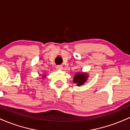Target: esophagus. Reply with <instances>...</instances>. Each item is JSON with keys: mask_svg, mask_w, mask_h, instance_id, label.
<instances>
[{"mask_svg": "<svg viewBox=\"0 0 130 130\" xmlns=\"http://www.w3.org/2000/svg\"><path fill=\"white\" fill-rule=\"evenodd\" d=\"M56 68L57 70H62L63 67H62V65H56Z\"/></svg>", "mask_w": 130, "mask_h": 130, "instance_id": "esophagus-1", "label": "esophagus"}]
</instances>
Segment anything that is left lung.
<instances>
[{
    "instance_id": "8db88e82",
    "label": "left lung",
    "mask_w": 130,
    "mask_h": 130,
    "mask_svg": "<svg viewBox=\"0 0 130 130\" xmlns=\"http://www.w3.org/2000/svg\"><path fill=\"white\" fill-rule=\"evenodd\" d=\"M87 74L86 73L80 74L79 73H77L76 75L74 76L73 81L74 83H77V86H79L80 85H83L84 84L85 82L87 80Z\"/></svg>"
}]
</instances>
